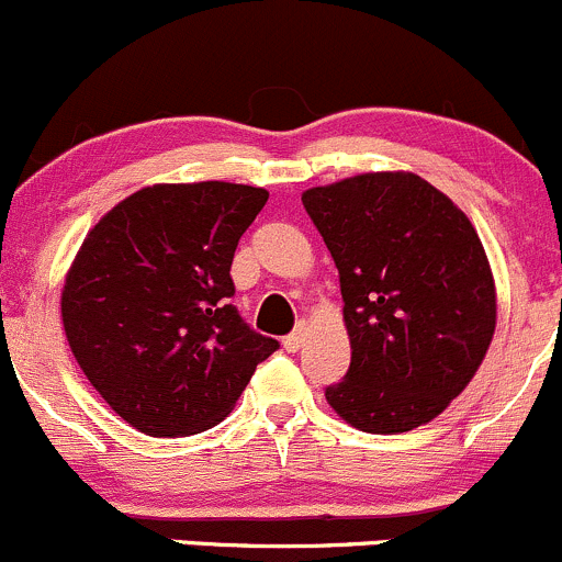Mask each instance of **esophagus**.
I'll return each instance as SVG.
<instances>
[{
	"label": "esophagus",
	"mask_w": 562,
	"mask_h": 562,
	"mask_svg": "<svg viewBox=\"0 0 562 562\" xmlns=\"http://www.w3.org/2000/svg\"><path fill=\"white\" fill-rule=\"evenodd\" d=\"M303 344H305V324H300L294 333H289L286 338H283V349L286 351H297Z\"/></svg>",
	"instance_id": "esophagus-1"
}]
</instances>
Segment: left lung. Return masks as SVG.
<instances>
[{"label":"left lung","instance_id":"obj_1","mask_svg":"<svg viewBox=\"0 0 562 562\" xmlns=\"http://www.w3.org/2000/svg\"><path fill=\"white\" fill-rule=\"evenodd\" d=\"M335 259L351 366L324 390L379 436L436 419L495 333V281L465 213L414 172H366L303 192Z\"/></svg>","mask_w":562,"mask_h":562}]
</instances>
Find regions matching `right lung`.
I'll use <instances>...</instances> for the list:
<instances>
[{"instance_id": "right-lung-1", "label": "right lung", "mask_w": 562, "mask_h": 562, "mask_svg": "<svg viewBox=\"0 0 562 562\" xmlns=\"http://www.w3.org/2000/svg\"><path fill=\"white\" fill-rule=\"evenodd\" d=\"M265 202L243 183H156L86 235L61 322L86 379L135 430L176 438L218 425L279 349L229 303L235 248Z\"/></svg>"}]
</instances>
